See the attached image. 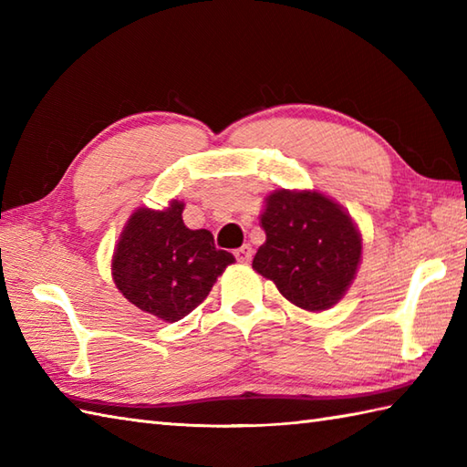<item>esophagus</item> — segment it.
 Masks as SVG:
<instances>
[{
    "label": "esophagus",
    "mask_w": 467,
    "mask_h": 467,
    "mask_svg": "<svg viewBox=\"0 0 467 467\" xmlns=\"http://www.w3.org/2000/svg\"><path fill=\"white\" fill-rule=\"evenodd\" d=\"M234 256H236V261H239V263H249L253 259V246L243 244L241 249L234 251Z\"/></svg>",
    "instance_id": "1"
}]
</instances>
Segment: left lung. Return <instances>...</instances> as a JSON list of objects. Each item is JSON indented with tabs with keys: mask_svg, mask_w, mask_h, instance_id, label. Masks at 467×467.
Instances as JSON below:
<instances>
[{
	"mask_svg": "<svg viewBox=\"0 0 467 467\" xmlns=\"http://www.w3.org/2000/svg\"><path fill=\"white\" fill-rule=\"evenodd\" d=\"M266 243L253 269L285 299L323 311L341 299L361 259L359 233L341 206L319 192L276 191L261 216Z\"/></svg>",
	"mask_w": 467,
	"mask_h": 467,
	"instance_id": "left-lung-1",
	"label": "left lung"
}]
</instances>
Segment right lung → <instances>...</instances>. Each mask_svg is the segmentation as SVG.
<instances>
[{"label": "right lung", "mask_w": 467, "mask_h": 467, "mask_svg": "<svg viewBox=\"0 0 467 467\" xmlns=\"http://www.w3.org/2000/svg\"><path fill=\"white\" fill-rule=\"evenodd\" d=\"M182 208L172 201L166 211H136L112 261L116 286L126 299L168 323L201 305L216 276L234 263L231 253L216 249L211 231L184 226Z\"/></svg>", "instance_id": "right-lung-1"}]
</instances>
